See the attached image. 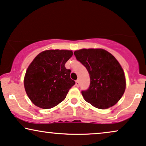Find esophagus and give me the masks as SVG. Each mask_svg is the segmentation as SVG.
Here are the masks:
<instances>
[{
  "label": "esophagus",
  "mask_w": 146,
  "mask_h": 146,
  "mask_svg": "<svg viewBox=\"0 0 146 146\" xmlns=\"http://www.w3.org/2000/svg\"><path fill=\"white\" fill-rule=\"evenodd\" d=\"M80 82H79V80H77L76 82H75V85H76L77 87H79L80 86Z\"/></svg>",
  "instance_id": "obj_1"
}]
</instances>
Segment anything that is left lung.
<instances>
[{
  "mask_svg": "<svg viewBox=\"0 0 146 146\" xmlns=\"http://www.w3.org/2000/svg\"><path fill=\"white\" fill-rule=\"evenodd\" d=\"M74 54L90 74V87L82 92L84 100L101 110L116 104L126 89L124 72L116 58L99 48L81 49Z\"/></svg>",
  "mask_w": 146,
  "mask_h": 146,
  "instance_id": "left-lung-1",
  "label": "left lung"
}]
</instances>
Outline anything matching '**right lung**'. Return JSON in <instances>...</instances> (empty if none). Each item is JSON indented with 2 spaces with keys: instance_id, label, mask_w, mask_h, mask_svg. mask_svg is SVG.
Wrapping results in <instances>:
<instances>
[{
  "instance_id": "add662e5",
  "label": "right lung",
  "mask_w": 146,
  "mask_h": 146,
  "mask_svg": "<svg viewBox=\"0 0 146 146\" xmlns=\"http://www.w3.org/2000/svg\"><path fill=\"white\" fill-rule=\"evenodd\" d=\"M72 50H48L38 54L29 64L24 78L26 92L31 102L42 109L54 108L64 101L75 84L65 63Z\"/></svg>"
}]
</instances>
